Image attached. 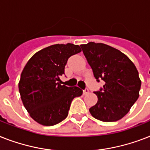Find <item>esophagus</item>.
<instances>
[{"instance_id": "34e87169", "label": "esophagus", "mask_w": 150, "mask_h": 150, "mask_svg": "<svg viewBox=\"0 0 150 150\" xmlns=\"http://www.w3.org/2000/svg\"><path fill=\"white\" fill-rule=\"evenodd\" d=\"M89 93V90L88 89V88H86V89L83 90V94L84 95H87Z\"/></svg>"}]
</instances>
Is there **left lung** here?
Listing matches in <instances>:
<instances>
[{
  "instance_id": "1",
  "label": "left lung",
  "mask_w": 150,
  "mask_h": 150,
  "mask_svg": "<svg viewBox=\"0 0 150 150\" xmlns=\"http://www.w3.org/2000/svg\"><path fill=\"white\" fill-rule=\"evenodd\" d=\"M97 80L103 88L94 92L98 102L89 112L103 122L118 121L129 112L139 98L141 81L135 64L119 50L103 43L89 42L81 46Z\"/></svg>"
}]
</instances>
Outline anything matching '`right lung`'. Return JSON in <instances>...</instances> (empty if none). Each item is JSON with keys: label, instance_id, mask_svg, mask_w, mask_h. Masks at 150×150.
Masks as SVG:
<instances>
[{"label": "right lung", "instance_id": "1", "mask_svg": "<svg viewBox=\"0 0 150 150\" xmlns=\"http://www.w3.org/2000/svg\"><path fill=\"white\" fill-rule=\"evenodd\" d=\"M80 52L79 45L57 44L35 53L24 66L18 84L21 98L30 116L41 125L63 121L73 98L82 95L79 87L58 82L69 58Z\"/></svg>", "mask_w": 150, "mask_h": 150}]
</instances>
